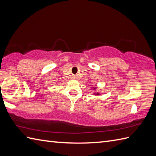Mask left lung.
Listing matches in <instances>:
<instances>
[{"instance_id": "left-lung-1", "label": "left lung", "mask_w": 156, "mask_h": 156, "mask_svg": "<svg viewBox=\"0 0 156 156\" xmlns=\"http://www.w3.org/2000/svg\"><path fill=\"white\" fill-rule=\"evenodd\" d=\"M94 89H95V88H94ZM97 94H99V93H98V92H97Z\"/></svg>"}]
</instances>
